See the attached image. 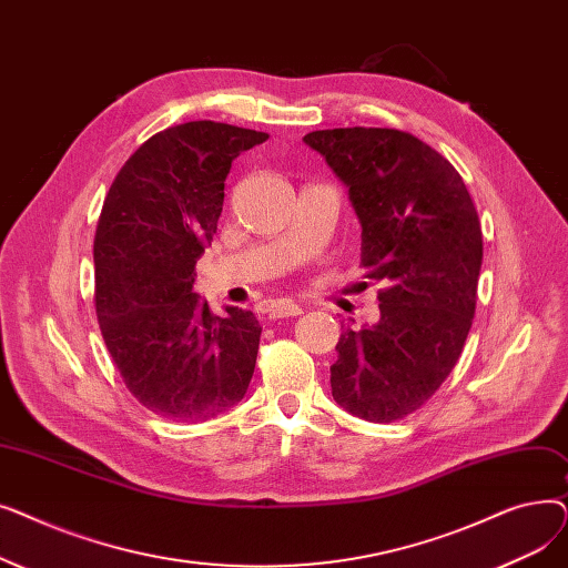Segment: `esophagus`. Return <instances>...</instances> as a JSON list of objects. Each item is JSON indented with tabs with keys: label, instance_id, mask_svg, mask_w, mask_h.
I'll list each match as a JSON object with an SVG mask.
<instances>
[{
	"label": "esophagus",
	"instance_id": "34e87169",
	"mask_svg": "<svg viewBox=\"0 0 568 568\" xmlns=\"http://www.w3.org/2000/svg\"><path fill=\"white\" fill-rule=\"evenodd\" d=\"M302 313H304V308H302L300 304L290 302V300H281V302L268 306V317H274V320H281V317H296V315H302Z\"/></svg>",
	"mask_w": 568,
	"mask_h": 568
}]
</instances>
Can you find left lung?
Instances as JSON below:
<instances>
[{"mask_svg":"<svg viewBox=\"0 0 568 568\" xmlns=\"http://www.w3.org/2000/svg\"><path fill=\"white\" fill-rule=\"evenodd\" d=\"M304 142L334 170L362 223L379 320L343 332L334 400L373 424L419 409L449 377L474 320L481 223L454 165L396 129H326Z\"/></svg>","mask_w":568,"mask_h":568,"instance_id":"left-lung-1","label":"left lung"}]
</instances>
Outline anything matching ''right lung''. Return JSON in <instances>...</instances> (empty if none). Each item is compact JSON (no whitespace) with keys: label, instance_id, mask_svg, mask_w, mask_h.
I'll return each instance as SVG.
<instances>
[{"label":"right lung","instance_id":"obj_1","mask_svg":"<svg viewBox=\"0 0 568 568\" xmlns=\"http://www.w3.org/2000/svg\"><path fill=\"white\" fill-rule=\"evenodd\" d=\"M262 131L189 122L149 138L119 170L94 239L97 315L129 392L170 422L214 419L246 396L262 326L209 313L195 264L223 212L232 161Z\"/></svg>","mask_w":568,"mask_h":568}]
</instances>
